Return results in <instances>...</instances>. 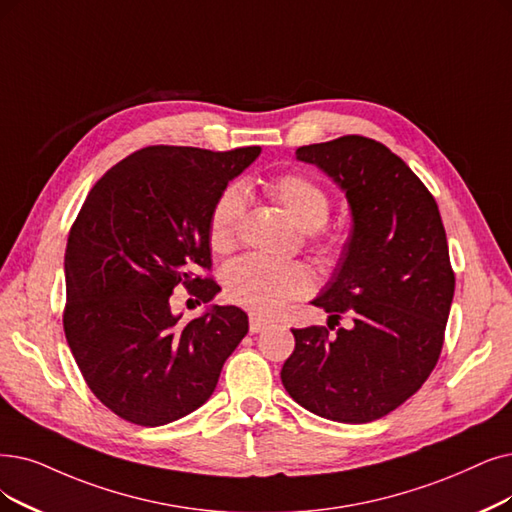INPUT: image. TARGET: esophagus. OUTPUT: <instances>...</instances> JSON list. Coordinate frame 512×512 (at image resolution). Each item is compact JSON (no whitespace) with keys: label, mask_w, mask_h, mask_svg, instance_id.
<instances>
[{"label":"esophagus","mask_w":512,"mask_h":512,"mask_svg":"<svg viewBox=\"0 0 512 512\" xmlns=\"http://www.w3.org/2000/svg\"><path fill=\"white\" fill-rule=\"evenodd\" d=\"M269 325H271L269 319H264V317H260V315H250V332H252V334L262 332L264 327H269Z\"/></svg>","instance_id":"34e87169"}]
</instances>
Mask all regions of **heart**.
I'll return each instance as SVG.
<instances>
[{
  "label": "heart",
  "instance_id": "1",
  "mask_svg": "<svg viewBox=\"0 0 512 512\" xmlns=\"http://www.w3.org/2000/svg\"><path fill=\"white\" fill-rule=\"evenodd\" d=\"M267 189L306 231L319 229L330 216L332 199L311 176L300 172L281 174L269 180ZM243 208V191L235 185L224 187L214 199L208 216V241L214 252L233 250ZM222 283L224 294L233 304L256 315H275L290 300L313 290V273L304 262H281L248 254L224 267Z\"/></svg>",
  "mask_w": 512,
  "mask_h": 512
}]
</instances>
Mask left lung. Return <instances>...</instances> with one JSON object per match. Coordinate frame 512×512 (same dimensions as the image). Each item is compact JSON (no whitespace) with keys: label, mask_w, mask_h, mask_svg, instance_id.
Wrapping results in <instances>:
<instances>
[{"label":"left lung","mask_w":512,"mask_h":512,"mask_svg":"<svg viewBox=\"0 0 512 512\" xmlns=\"http://www.w3.org/2000/svg\"><path fill=\"white\" fill-rule=\"evenodd\" d=\"M346 193L353 231L313 300L340 325L292 330L281 367L290 397L321 418L363 424L410 399L439 361L454 271L437 201L382 142L349 134L300 147Z\"/></svg>","instance_id":"8db88e82"}]
</instances>
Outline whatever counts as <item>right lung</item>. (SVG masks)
I'll return each mask as SVG.
<instances>
[{"label": "right lung", "instance_id": "right-lung-1", "mask_svg": "<svg viewBox=\"0 0 512 512\" xmlns=\"http://www.w3.org/2000/svg\"><path fill=\"white\" fill-rule=\"evenodd\" d=\"M260 147H145L102 176L67 239L65 336L81 376L113 414L161 426L210 399L224 361L248 334L237 306L191 321L170 309L176 285L210 302L208 216Z\"/></svg>", "mask_w": 512, "mask_h": 512}]
</instances>
